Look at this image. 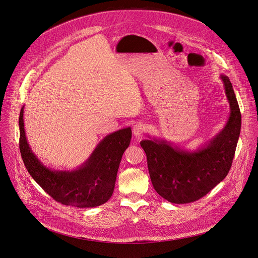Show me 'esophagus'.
Listing matches in <instances>:
<instances>
[{
  "mask_svg": "<svg viewBox=\"0 0 258 258\" xmlns=\"http://www.w3.org/2000/svg\"><path fill=\"white\" fill-rule=\"evenodd\" d=\"M145 133V126L143 123H137L135 124L134 128H133V134L136 138H141L143 137V134Z\"/></svg>",
  "mask_w": 258,
  "mask_h": 258,
  "instance_id": "1",
  "label": "esophagus"
}]
</instances>
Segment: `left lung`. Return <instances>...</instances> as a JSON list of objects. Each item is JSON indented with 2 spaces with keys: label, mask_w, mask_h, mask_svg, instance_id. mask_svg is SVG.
<instances>
[{
  "label": "left lung",
  "mask_w": 258,
  "mask_h": 258,
  "mask_svg": "<svg viewBox=\"0 0 258 258\" xmlns=\"http://www.w3.org/2000/svg\"><path fill=\"white\" fill-rule=\"evenodd\" d=\"M230 115L224 130L194 152L172 146L166 141L144 140L147 167L155 191L174 204L199 200L222 182L231 167L240 134L241 115L229 77L221 75Z\"/></svg>",
  "instance_id": "1"
}]
</instances>
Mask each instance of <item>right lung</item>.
<instances>
[{"mask_svg": "<svg viewBox=\"0 0 258 258\" xmlns=\"http://www.w3.org/2000/svg\"><path fill=\"white\" fill-rule=\"evenodd\" d=\"M19 124L24 163L30 176L50 197L63 205L77 208H94L112 197L121 156L131 143V127L107 136L76 170L55 171L45 167L29 147L24 126V107Z\"/></svg>", "mask_w": 258, "mask_h": 258, "instance_id": "1", "label": "right lung"}]
</instances>
